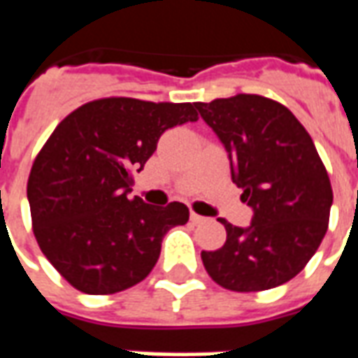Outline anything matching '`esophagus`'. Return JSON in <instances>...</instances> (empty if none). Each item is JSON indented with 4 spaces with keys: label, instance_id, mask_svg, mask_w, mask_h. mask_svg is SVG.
I'll use <instances>...</instances> for the list:
<instances>
[{
    "label": "esophagus",
    "instance_id": "esophagus-1",
    "mask_svg": "<svg viewBox=\"0 0 358 358\" xmlns=\"http://www.w3.org/2000/svg\"><path fill=\"white\" fill-rule=\"evenodd\" d=\"M189 220H192L194 224H203V222H207V218L201 217V215H195V213H192V215H189Z\"/></svg>",
    "mask_w": 358,
    "mask_h": 358
}]
</instances>
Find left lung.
Instances as JSON below:
<instances>
[{
    "label": "left lung",
    "mask_w": 358,
    "mask_h": 358,
    "mask_svg": "<svg viewBox=\"0 0 358 358\" xmlns=\"http://www.w3.org/2000/svg\"><path fill=\"white\" fill-rule=\"evenodd\" d=\"M222 141L232 182L253 209L248 228H226V243L201 251L209 276L232 292H263L299 274L328 230L330 178L313 138L282 103L253 94L195 103Z\"/></svg>",
    "instance_id": "obj_1"
}]
</instances>
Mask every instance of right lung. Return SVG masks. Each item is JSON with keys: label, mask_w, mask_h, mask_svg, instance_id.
<instances>
[{"label": "right lung", "mask_w": 358, "mask_h": 358, "mask_svg": "<svg viewBox=\"0 0 358 358\" xmlns=\"http://www.w3.org/2000/svg\"><path fill=\"white\" fill-rule=\"evenodd\" d=\"M197 120L194 103L107 97L63 118L36 157L28 203L38 245L69 284L90 295L132 287L155 266L164 234L186 224L184 203L130 199L164 130Z\"/></svg>", "instance_id": "right-lung-1"}]
</instances>
